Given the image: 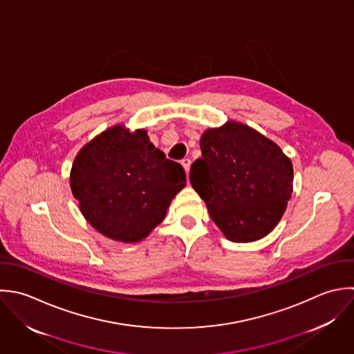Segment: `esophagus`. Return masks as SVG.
Wrapping results in <instances>:
<instances>
[{
    "instance_id": "esophagus-1",
    "label": "esophagus",
    "mask_w": 354,
    "mask_h": 354,
    "mask_svg": "<svg viewBox=\"0 0 354 354\" xmlns=\"http://www.w3.org/2000/svg\"><path fill=\"white\" fill-rule=\"evenodd\" d=\"M180 164L183 165V168H185L186 174H189V171H190V165H192V161H190V158H183V160L180 161Z\"/></svg>"
}]
</instances>
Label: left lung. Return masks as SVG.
<instances>
[{
	"instance_id": "1",
	"label": "left lung",
	"mask_w": 354,
	"mask_h": 354,
	"mask_svg": "<svg viewBox=\"0 0 354 354\" xmlns=\"http://www.w3.org/2000/svg\"><path fill=\"white\" fill-rule=\"evenodd\" d=\"M203 157L192 164L190 183L227 240L251 243L280 222L292 194L291 160L270 139L241 122L207 129Z\"/></svg>"
}]
</instances>
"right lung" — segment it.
<instances>
[{
	"instance_id": "right-lung-1",
	"label": "right lung",
	"mask_w": 354,
	"mask_h": 354,
	"mask_svg": "<svg viewBox=\"0 0 354 354\" xmlns=\"http://www.w3.org/2000/svg\"><path fill=\"white\" fill-rule=\"evenodd\" d=\"M186 174L156 149L145 129L114 125L77 154L70 186L88 223L103 236L138 243L160 225Z\"/></svg>"
}]
</instances>
